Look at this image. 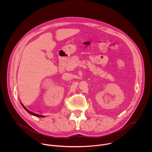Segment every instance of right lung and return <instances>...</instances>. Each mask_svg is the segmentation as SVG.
Returning a JSON list of instances; mask_svg holds the SVG:
<instances>
[{
  "label": "right lung",
  "instance_id": "right-lung-1",
  "mask_svg": "<svg viewBox=\"0 0 152 152\" xmlns=\"http://www.w3.org/2000/svg\"><path fill=\"white\" fill-rule=\"evenodd\" d=\"M22 104V106H23V107L25 109V110L27 111V112H28L29 113H30L31 115H34V116H38V117H40L41 116V115H38V114H36V113H33V112H31V111H30L29 110H28Z\"/></svg>",
  "mask_w": 152,
  "mask_h": 152
}]
</instances>
